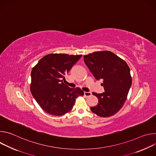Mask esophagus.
I'll use <instances>...</instances> for the list:
<instances>
[{
  "label": "esophagus",
  "mask_w": 156,
  "mask_h": 156,
  "mask_svg": "<svg viewBox=\"0 0 156 156\" xmlns=\"http://www.w3.org/2000/svg\"><path fill=\"white\" fill-rule=\"evenodd\" d=\"M84 96H85L86 97H89V96H90L91 95V93L90 92V91H88V92H84Z\"/></svg>",
  "instance_id": "34e87169"
}]
</instances>
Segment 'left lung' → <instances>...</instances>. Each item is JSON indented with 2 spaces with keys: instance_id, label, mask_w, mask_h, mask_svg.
Wrapping results in <instances>:
<instances>
[{
  "instance_id": "8db88e82",
  "label": "left lung",
  "mask_w": 156,
  "mask_h": 156,
  "mask_svg": "<svg viewBox=\"0 0 156 156\" xmlns=\"http://www.w3.org/2000/svg\"><path fill=\"white\" fill-rule=\"evenodd\" d=\"M84 62L97 80L102 79L104 91L93 93L98 104L91 107L96 115L107 117L116 114L126 99L132 80L127 63L110 51H99L84 55Z\"/></svg>"
}]
</instances>
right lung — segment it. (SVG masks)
<instances>
[{
  "mask_svg": "<svg viewBox=\"0 0 156 156\" xmlns=\"http://www.w3.org/2000/svg\"><path fill=\"white\" fill-rule=\"evenodd\" d=\"M82 55L48 54L39 60L32 69L30 90L37 104L48 114L60 116L72 109L75 99L83 96L80 88L65 84V75Z\"/></svg>",
  "mask_w": 156,
  "mask_h": 156,
  "instance_id": "add662e5",
  "label": "right lung"
}]
</instances>
